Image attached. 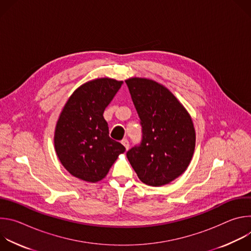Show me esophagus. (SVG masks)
Listing matches in <instances>:
<instances>
[{
  "mask_svg": "<svg viewBox=\"0 0 251 251\" xmlns=\"http://www.w3.org/2000/svg\"><path fill=\"white\" fill-rule=\"evenodd\" d=\"M121 143H122V145L126 148V150L129 149V142H128L127 139H123V140L121 141Z\"/></svg>",
  "mask_w": 251,
  "mask_h": 251,
  "instance_id": "1",
  "label": "esophagus"
}]
</instances>
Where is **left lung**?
<instances>
[{"instance_id":"1","label":"left lung","mask_w":251,"mask_h":251,"mask_svg":"<svg viewBox=\"0 0 251 251\" xmlns=\"http://www.w3.org/2000/svg\"><path fill=\"white\" fill-rule=\"evenodd\" d=\"M142 126V140L127 158L140 181L160 187L188 168L196 132L184 106L165 86L146 78L125 80Z\"/></svg>"}]
</instances>
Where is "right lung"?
Returning <instances> with one entry per match:
<instances>
[{
    "mask_svg": "<svg viewBox=\"0 0 251 251\" xmlns=\"http://www.w3.org/2000/svg\"><path fill=\"white\" fill-rule=\"evenodd\" d=\"M122 83L110 78L86 82L69 97L60 113L54 133L55 151L63 167L80 180H102L126 150L109 137L103 117Z\"/></svg>",
    "mask_w": 251,
    "mask_h": 251,
    "instance_id": "right-lung-1",
    "label": "right lung"
}]
</instances>
